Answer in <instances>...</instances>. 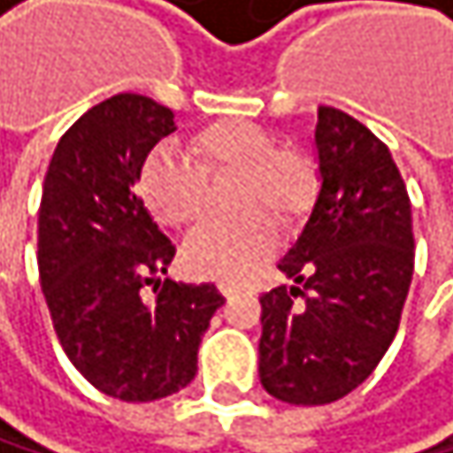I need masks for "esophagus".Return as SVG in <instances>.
Segmentation results:
<instances>
[{"label":"esophagus","mask_w":453,"mask_h":453,"mask_svg":"<svg viewBox=\"0 0 453 453\" xmlns=\"http://www.w3.org/2000/svg\"><path fill=\"white\" fill-rule=\"evenodd\" d=\"M217 288H219V293L225 296V299H231V296L236 293V285H231V282H219Z\"/></svg>","instance_id":"1"}]
</instances>
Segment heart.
<instances>
[{"label":"heart","mask_w":453,"mask_h":453,"mask_svg":"<svg viewBox=\"0 0 453 453\" xmlns=\"http://www.w3.org/2000/svg\"><path fill=\"white\" fill-rule=\"evenodd\" d=\"M187 157L154 149L138 171V196L149 214L187 228L203 217L206 179L236 176L231 206L242 214L206 222L184 244L189 272L217 280H244L277 244L274 219L299 222L318 196V168L299 146L277 138L250 119H217L187 138Z\"/></svg>","instance_id":"obj_1"}]
</instances>
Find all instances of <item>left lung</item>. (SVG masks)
Segmentation results:
<instances>
[{"instance_id": "left-lung-1", "label": "left lung", "mask_w": 453, "mask_h": 453, "mask_svg": "<svg viewBox=\"0 0 453 453\" xmlns=\"http://www.w3.org/2000/svg\"><path fill=\"white\" fill-rule=\"evenodd\" d=\"M320 193L260 296L264 388L290 405L337 403L388 350L413 280V219L388 146L345 111L320 105Z\"/></svg>"}]
</instances>
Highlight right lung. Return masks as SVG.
Returning a JSON list of instances; mask_svg holds the SVG:
<instances>
[{"mask_svg":"<svg viewBox=\"0 0 453 453\" xmlns=\"http://www.w3.org/2000/svg\"><path fill=\"white\" fill-rule=\"evenodd\" d=\"M173 130L171 108L113 95L62 135L42 181L37 269L54 332L73 367L125 403L193 380L198 345L225 304L209 282L160 280L176 247L135 196L143 160ZM143 284L158 293L151 303Z\"/></svg>","mask_w":453,"mask_h":453,"instance_id":"obj_1","label":"right lung"}]
</instances>
